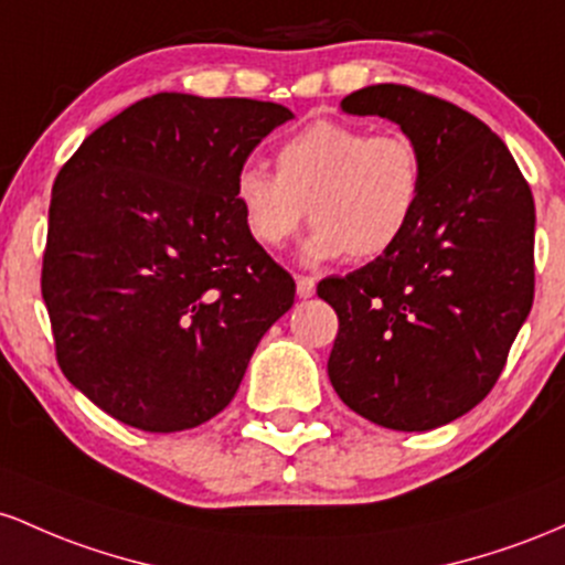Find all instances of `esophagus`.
I'll return each instance as SVG.
<instances>
[{
    "label": "esophagus",
    "instance_id": "esophagus-1",
    "mask_svg": "<svg viewBox=\"0 0 565 565\" xmlns=\"http://www.w3.org/2000/svg\"><path fill=\"white\" fill-rule=\"evenodd\" d=\"M296 294H299V299H312L315 296V280L312 277H296Z\"/></svg>",
    "mask_w": 565,
    "mask_h": 565
}]
</instances>
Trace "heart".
Returning <instances> with one entry per match:
<instances>
[{"label": "heart", "instance_id": "b5f03b06", "mask_svg": "<svg viewBox=\"0 0 565 565\" xmlns=\"http://www.w3.org/2000/svg\"><path fill=\"white\" fill-rule=\"evenodd\" d=\"M277 173L245 162L234 175V202L258 245L282 248L307 218L315 232L303 262L350 253L376 258L395 248L424 200V154L405 132H371L350 122L307 125L275 151Z\"/></svg>", "mask_w": 565, "mask_h": 565}]
</instances>
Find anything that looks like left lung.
<instances>
[{
	"label": "left lung",
	"instance_id": "1",
	"mask_svg": "<svg viewBox=\"0 0 565 565\" xmlns=\"http://www.w3.org/2000/svg\"><path fill=\"white\" fill-rule=\"evenodd\" d=\"M341 109L419 143L424 200L390 253L317 285L339 315L328 376L363 419L427 433L491 392L531 312L534 198L502 138L448 100L371 85Z\"/></svg>",
	"mask_w": 565,
	"mask_h": 565
}]
</instances>
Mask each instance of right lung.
Listing matches in <instances>:
<instances>
[{
    "label": "right lung",
    "mask_w": 565,
    "mask_h": 565,
    "mask_svg": "<svg viewBox=\"0 0 565 565\" xmlns=\"http://www.w3.org/2000/svg\"><path fill=\"white\" fill-rule=\"evenodd\" d=\"M294 111L157 93L61 168L42 299L63 376L117 422L181 433L232 403L296 282L250 237L234 175Z\"/></svg>",
    "instance_id": "right-lung-1"
}]
</instances>
